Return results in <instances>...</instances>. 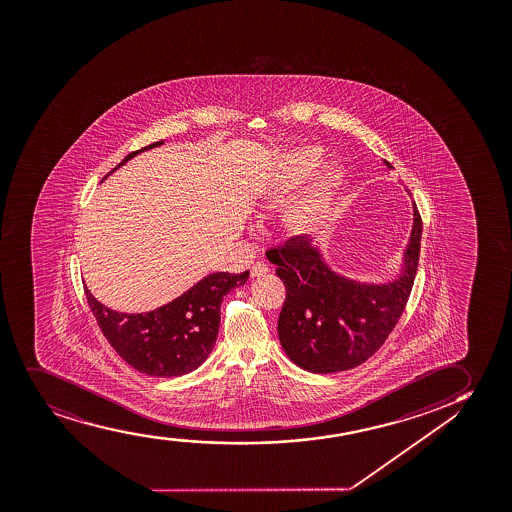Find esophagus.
<instances>
[{"mask_svg":"<svg viewBox=\"0 0 512 512\" xmlns=\"http://www.w3.org/2000/svg\"><path fill=\"white\" fill-rule=\"evenodd\" d=\"M267 272H269V267L264 262H255L252 265V269H250V276L252 278H260V276H265Z\"/></svg>","mask_w":512,"mask_h":512,"instance_id":"esophagus-1","label":"esophagus"}]
</instances>
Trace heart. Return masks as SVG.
I'll return each instance as SVG.
<instances>
[{
	"label": "heart",
	"instance_id": "heart-1",
	"mask_svg": "<svg viewBox=\"0 0 512 512\" xmlns=\"http://www.w3.org/2000/svg\"><path fill=\"white\" fill-rule=\"evenodd\" d=\"M316 158V153L305 152L297 158L295 169L288 174L283 184H278L272 188L271 193L267 195V202L272 205H281L286 200L291 188L298 183V179L303 176L305 169L309 167ZM341 169L338 165H329L326 171L322 172L316 186L310 190L309 195L302 198L300 202L291 205L286 215H284V226L290 229L291 233L305 234L314 231L321 224L322 219L328 212L329 198L333 195L336 186L340 183Z\"/></svg>",
	"mask_w": 512,
	"mask_h": 512
}]
</instances>
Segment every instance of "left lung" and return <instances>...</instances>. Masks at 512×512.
<instances>
[{"instance_id": "1", "label": "left lung", "mask_w": 512, "mask_h": 512, "mask_svg": "<svg viewBox=\"0 0 512 512\" xmlns=\"http://www.w3.org/2000/svg\"><path fill=\"white\" fill-rule=\"evenodd\" d=\"M421 234L423 221L414 203L404 269L385 284L357 283L338 276L303 234L265 250V257L278 265L276 274L286 286L278 319L279 341L286 355L305 371L328 374L357 367L376 354L411 297Z\"/></svg>"}]
</instances>
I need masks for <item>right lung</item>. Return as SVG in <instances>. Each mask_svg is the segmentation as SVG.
<instances>
[{
	"instance_id": "obj_1",
	"label": "right lung",
	"mask_w": 512,
	"mask_h": 512,
	"mask_svg": "<svg viewBox=\"0 0 512 512\" xmlns=\"http://www.w3.org/2000/svg\"><path fill=\"white\" fill-rule=\"evenodd\" d=\"M162 143L157 141L129 153L115 169ZM247 279L248 271L215 272L184 291L181 297L145 314L115 312L98 302L88 288H84V293L101 333L129 366L148 376L172 378L195 371L209 357L221 324L222 298L247 283Z\"/></svg>"
}]
</instances>
